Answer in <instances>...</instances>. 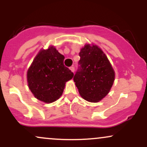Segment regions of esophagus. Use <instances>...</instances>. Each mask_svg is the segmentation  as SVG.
<instances>
[{
    "label": "esophagus",
    "instance_id": "obj_1",
    "mask_svg": "<svg viewBox=\"0 0 147 147\" xmlns=\"http://www.w3.org/2000/svg\"><path fill=\"white\" fill-rule=\"evenodd\" d=\"M70 70H71L72 72H75V67H73V66L70 67Z\"/></svg>",
    "mask_w": 147,
    "mask_h": 147
}]
</instances>
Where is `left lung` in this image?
Instances as JSON below:
<instances>
[{
    "mask_svg": "<svg viewBox=\"0 0 147 147\" xmlns=\"http://www.w3.org/2000/svg\"><path fill=\"white\" fill-rule=\"evenodd\" d=\"M79 68L73 77L80 95L97 102L110 91L115 72L107 57L97 45H86L79 52Z\"/></svg>",
    "mask_w": 147,
    "mask_h": 147,
    "instance_id": "obj_1",
    "label": "left lung"
}]
</instances>
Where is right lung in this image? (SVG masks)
<instances>
[{"label":"right lung","mask_w":147,"mask_h":147,"mask_svg":"<svg viewBox=\"0 0 147 147\" xmlns=\"http://www.w3.org/2000/svg\"><path fill=\"white\" fill-rule=\"evenodd\" d=\"M64 58L53 46L41 50L35 57L27 77L30 90L36 99L51 103L63 94L65 82L74 76L64 65Z\"/></svg>","instance_id":"right-lung-1"}]
</instances>
